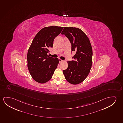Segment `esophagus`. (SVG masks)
Here are the masks:
<instances>
[{"label": "esophagus", "instance_id": "34e87169", "mask_svg": "<svg viewBox=\"0 0 123 123\" xmlns=\"http://www.w3.org/2000/svg\"><path fill=\"white\" fill-rule=\"evenodd\" d=\"M62 61H62V60H61V59H59V62H62Z\"/></svg>", "mask_w": 123, "mask_h": 123}]
</instances>
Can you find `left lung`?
Segmentation results:
<instances>
[{
  "label": "left lung",
  "instance_id": "1",
  "mask_svg": "<svg viewBox=\"0 0 123 123\" xmlns=\"http://www.w3.org/2000/svg\"><path fill=\"white\" fill-rule=\"evenodd\" d=\"M72 45V52H75L73 61H68V66L63 73L67 81L72 84L81 83L86 78L92 65V50L89 38L79 28L64 27L61 33Z\"/></svg>",
  "mask_w": 123,
  "mask_h": 123
}]
</instances>
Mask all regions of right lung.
Wrapping results in <instances>:
<instances>
[{"mask_svg":"<svg viewBox=\"0 0 123 123\" xmlns=\"http://www.w3.org/2000/svg\"><path fill=\"white\" fill-rule=\"evenodd\" d=\"M63 27H45L39 31L33 40L27 54L28 68L35 81L45 83L51 79L57 67L58 59L49 57V49L53 47L55 38Z\"/></svg>","mask_w":123,"mask_h":123,"instance_id":"add662e5","label":"right lung"}]
</instances>
